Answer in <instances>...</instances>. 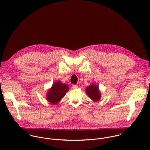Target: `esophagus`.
Returning <instances> with one entry per match:
<instances>
[{
    "label": "esophagus",
    "instance_id": "1",
    "mask_svg": "<svg viewBox=\"0 0 150 150\" xmlns=\"http://www.w3.org/2000/svg\"><path fill=\"white\" fill-rule=\"evenodd\" d=\"M72 88H73V89H77L78 88V86L77 85H73Z\"/></svg>",
    "mask_w": 150,
    "mask_h": 150
}]
</instances>
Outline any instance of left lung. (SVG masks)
<instances>
[{
	"label": "left lung",
	"mask_w": 150,
	"mask_h": 150,
	"mask_svg": "<svg viewBox=\"0 0 150 150\" xmlns=\"http://www.w3.org/2000/svg\"><path fill=\"white\" fill-rule=\"evenodd\" d=\"M86 92L88 96L95 102L98 101L100 98V93L99 88L94 84L88 86L86 89Z\"/></svg>",
	"instance_id": "8db88e82"
}]
</instances>
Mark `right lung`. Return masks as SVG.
<instances>
[{
	"mask_svg": "<svg viewBox=\"0 0 150 150\" xmlns=\"http://www.w3.org/2000/svg\"><path fill=\"white\" fill-rule=\"evenodd\" d=\"M68 90V86L60 81H57L48 91L47 100L52 104H57L64 96Z\"/></svg>",
	"mask_w": 150,
	"mask_h": 150,
	"instance_id": "obj_1",
	"label": "right lung"
}]
</instances>
